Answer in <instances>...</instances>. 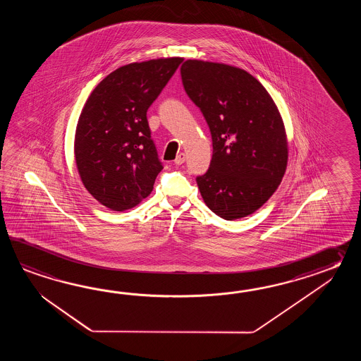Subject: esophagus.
I'll list each match as a JSON object with an SVG mask.
<instances>
[{
    "instance_id": "1",
    "label": "esophagus",
    "mask_w": 361,
    "mask_h": 361,
    "mask_svg": "<svg viewBox=\"0 0 361 361\" xmlns=\"http://www.w3.org/2000/svg\"><path fill=\"white\" fill-rule=\"evenodd\" d=\"M185 161V154L182 152V154H179L177 156V159H176V165H182L183 162Z\"/></svg>"
}]
</instances>
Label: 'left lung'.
I'll use <instances>...</instances> for the list:
<instances>
[{
  "label": "left lung",
  "instance_id": "left-lung-1",
  "mask_svg": "<svg viewBox=\"0 0 361 361\" xmlns=\"http://www.w3.org/2000/svg\"><path fill=\"white\" fill-rule=\"evenodd\" d=\"M180 75L213 140L210 166L196 178L202 199L227 221L253 214L276 191L286 169L288 143L276 104L244 69L190 59Z\"/></svg>",
  "mask_w": 361,
  "mask_h": 361
}]
</instances>
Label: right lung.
I'll return each instance as SVG.
<instances>
[{"mask_svg": "<svg viewBox=\"0 0 361 361\" xmlns=\"http://www.w3.org/2000/svg\"><path fill=\"white\" fill-rule=\"evenodd\" d=\"M182 58L131 63L92 90L77 123L75 157L85 188L115 212L138 205L161 171L147 111Z\"/></svg>", "mask_w": 361, "mask_h": 361, "instance_id": "obj_1", "label": "right lung"}]
</instances>
